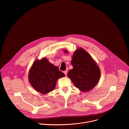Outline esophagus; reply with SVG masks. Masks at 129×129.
<instances>
[{
    "label": "esophagus",
    "mask_w": 129,
    "mask_h": 129,
    "mask_svg": "<svg viewBox=\"0 0 129 129\" xmlns=\"http://www.w3.org/2000/svg\"><path fill=\"white\" fill-rule=\"evenodd\" d=\"M63 72H64V73L65 74V75L66 76L67 75V71L66 70H65V71H64Z\"/></svg>",
    "instance_id": "34e87169"
}]
</instances>
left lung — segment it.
Masks as SVG:
<instances>
[{
	"instance_id": "8db88e82",
	"label": "left lung",
	"mask_w": 129,
	"mask_h": 129,
	"mask_svg": "<svg viewBox=\"0 0 129 129\" xmlns=\"http://www.w3.org/2000/svg\"><path fill=\"white\" fill-rule=\"evenodd\" d=\"M71 64L73 68L68 71V77L75 86L83 92L93 88L99 81L101 71L88 53L79 48L73 54Z\"/></svg>"
}]
</instances>
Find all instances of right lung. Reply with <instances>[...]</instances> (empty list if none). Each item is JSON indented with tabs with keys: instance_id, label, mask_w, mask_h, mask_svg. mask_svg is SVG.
Listing matches in <instances>:
<instances>
[{
	"instance_id": "right-lung-1",
	"label": "right lung",
	"mask_w": 129,
	"mask_h": 129,
	"mask_svg": "<svg viewBox=\"0 0 129 129\" xmlns=\"http://www.w3.org/2000/svg\"><path fill=\"white\" fill-rule=\"evenodd\" d=\"M65 75L57 66L43 58L33 64L29 73V81L33 87L39 92L46 94L52 91L57 80Z\"/></svg>"
}]
</instances>
